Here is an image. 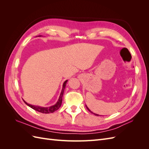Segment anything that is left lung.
<instances>
[{
    "label": "left lung",
    "instance_id": "8db88e82",
    "mask_svg": "<svg viewBox=\"0 0 149 149\" xmlns=\"http://www.w3.org/2000/svg\"><path fill=\"white\" fill-rule=\"evenodd\" d=\"M86 108H87V109H88V111H89V112H91V113H93V114H94V115H96V116H99V115H98V114H95V113H93V112H92V111H90V110H89V108H88V106H86Z\"/></svg>",
    "mask_w": 149,
    "mask_h": 149
}]
</instances>
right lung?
Segmentation results:
<instances>
[{
    "label": "right lung",
    "mask_w": 149,
    "mask_h": 149,
    "mask_svg": "<svg viewBox=\"0 0 149 149\" xmlns=\"http://www.w3.org/2000/svg\"><path fill=\"white\" fill-rule=\"evenodd\" d=\"M68 81V80L65 81L63 83V89L61 90V92L60 94V96L59 97V100H58V102L55 104V105H53L51 107H40V106H32V105H30L29 104L26 103L25 101L24 102L26 104V105L29 106V107H30L31 108H32L33 109L37 111L38 112H42V113H45V114H48V113H52V112L56 111V110H58L61 106V102H62V97L63 96V93H64V90L65 89V86H66V83Z\"/></svg>",
    "instance_id": "right-lung-1"
}]
</instances>
